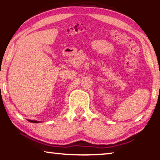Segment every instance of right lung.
Segmentation results:
<instances>
[{"mask_svg":"<svg viewBox=\"0 0 160 160\" xmlns=\"http://www.w3.org/2000/svg\"><path fill=\"white\" fill-rule=\"evenodd\" d=\"M28 121L31 123H39L40 121H34V120H28Z\"/></svg>","mask_w":160,"mask_h":160,"instance_id":"add662e5","label":"right lung"}]
</instances>
